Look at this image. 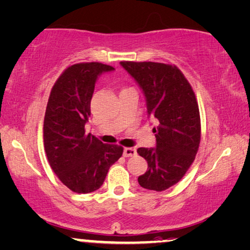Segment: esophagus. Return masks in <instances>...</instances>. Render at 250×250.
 Returning <instances> with one entry per match:
<instances>
[{
	"label": "esophagus",
	"mask_w": 250,
	"mask_h": 250,
	"mask_svg": "<svg viewBox=\"0 0 250 250\" xmlns=\"http://www.w3.org/2000/svg\"><path fill=\"white\" fill-rule=\"evenodd\" d=\"M123 155L125 157H132L136 155V149L133 147H125L124 152H123Z\"/></svg>",
	"instance_id": "1"
}]
</instances>
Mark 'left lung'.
I'll list each match as a JSON object with an SVG mask.
<instances>
[{"instance_id": "obj_1", "label": "left lung", "mask_w": 250, "mask_h": 250, "mask_svg": "<svg viewBox=\"0 0 250 250\" xmlns=\"http://www.w3.org/2000/svg\"><path fill=\"white\" fill-rule=\"evenodd\" d=\"M121 66L143 91L148 117L157 122L153 128L156 146L137 149L147 162L138 183L144 189L164 191L183 178L198 152L201 125L195 95L175 66L151 61H122Z\"/></svg>"}]
</instances>
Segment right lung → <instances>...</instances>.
<instances>
[{
    "label": "right lung",
    "instance_id": "obj_1",
    "mask_svg": "<svg viewBox=\"0 0 250 250\" xmlns=\"http://www.w3.org/2000/svg\"><path fill=\"white\" fill-rule=\"evenodd\" d=\"M113 70L101 62L72 64L50 93L43 122L45 154L60 181L76 193L98 190L110 165L123 154L122 146L104 144L90 133L85 134L96 80Z\"/></svg>",
    "mask_w": 250,
    "mask_h": 250
}]
</instances>
